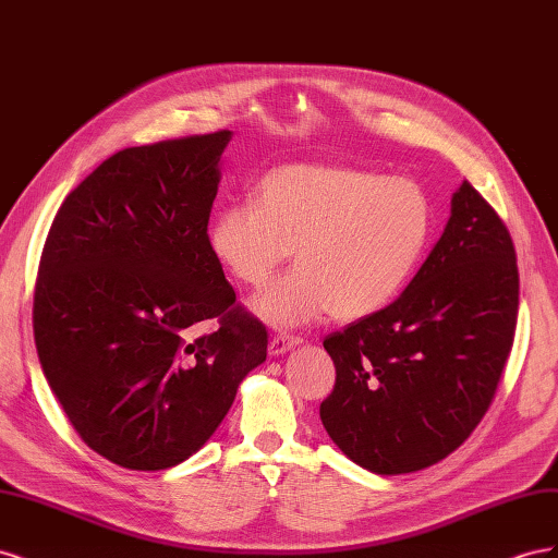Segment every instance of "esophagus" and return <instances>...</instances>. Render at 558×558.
I'll return each instance as SVG.
<instances>
[{
	"label": "esophagus",
	"mask_w": 558,
	"mask_h": 558,
	"mask_svg": "<svg viewBox=\"0 0 558 558\" xmlns=\"http://www.w3.org/2000/svg\"><path fill=\"white\" fill-rule=\"evenodd\" d=\"M295 344H300V337L289 335V332H277L272 340H269V353H272V356H279V353H286Z\"/></svg>",
	"instance_id": "34e87169"
}]
</instances>
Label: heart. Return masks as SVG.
Returning <instances> with one entry per match:
<instances>
[{"label": "heart", "mask_w": 558, "mask_h": 558, "mask_svg": "<svg viewBox=\"0 0 558 558\" xmlns=\"http://www.w3.org/2000/svg\"><path fill=\"white\" fill-rule=\"evenodd\" d=\"M433 232L421 183L344 165H286L258 185V202L216 214L209 246L248 289L298 267L258 298L269 324L298 326L332 312L356 320L384 310L410 281Z\"/></svg>", "instance_id": "b5f03b06"}]
</instances>
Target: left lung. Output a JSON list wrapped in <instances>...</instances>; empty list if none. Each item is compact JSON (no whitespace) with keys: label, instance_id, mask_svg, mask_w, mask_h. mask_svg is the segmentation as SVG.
I'll list each match as a JSON object with an SVG mask.
<instances>
[{"label":"left lung","instance_id":"obj_1","mask_svg":"<svg viewBox=\"0 0 558 558\" xmlns=\"http://www.w3.org/2000/svg\"><path fill=\"white\" fill-rule=\"evenodd\" d=\"M517 312L510 230L463 181L440 242L402 295L324 340L335 386L320 421L332 442L377 475L447 459L496 396Z\"/></svg>","mask_w":558,"mask_h":558}]
</instances>
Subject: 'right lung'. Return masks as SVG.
<instances>
[{"label": "right lung", "instance_id": "right-lung-1", "mask_svg": "<svg viewBox=\"0 0 558 558\" xmlns=\"http://www.w3.org/2000/svg\"><path fill=\"white\" fill-rule=\"evenodd\" d=\"M228 142L218 130L118 150L64 197L41 251L46 381L81 440L128 470L189 459L267 356L209 246Z\"/></svg>", "mask_w": 558, "mask_h": 558}]
</instances>
